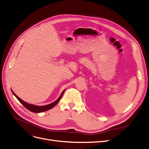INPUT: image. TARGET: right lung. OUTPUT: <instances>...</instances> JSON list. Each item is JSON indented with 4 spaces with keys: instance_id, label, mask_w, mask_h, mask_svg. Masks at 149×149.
I'll list each match as a JSON object with an SVG mask.
<instances>
[{
    "instance_id": "1",
    "label": "right lung",
    "mask_w": 149,
    "mask_h": 149,
    "mask_svg": "<svg viewBox=\"0 0 149 149\" xmlns=\"http://www.w3.org/2000/svg\"><path fill=\"white\" fill-rule=\"evenodd\" d=\"M64 91H65V90L63 91V93H61V94L59 97V98L56 101H55L53 103H50V104H49V105H44V106H36V105H32V104H30V103L25 102L24 100H22V99H21L19 97H17L15 94V93L13 91H12V93L15 95V97L17 99V100L19 102H20L25 108H26L27 109H29V111H30L31 112H33V113H41V112L47 111V110H49V109L52 108L54 107H55L57 104L58 102L60 100L61 97H62V95H63V94L64 92Z\"/></svg>"
}]
</instances>
